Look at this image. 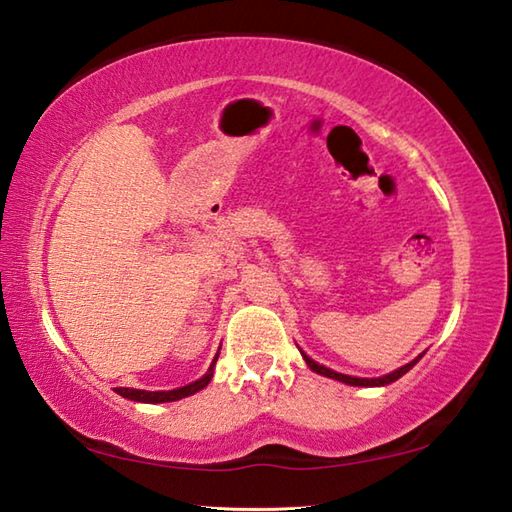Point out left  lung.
Segmentation results:
<instances>
[{
  "label": "left lung",
  "instance_id": "left-lung-1",
  "mask_svg": "<svg viewBox=\"0 0 512 512\" xmlns=\"http://www.w3.org/2000/svg\"><path fill=\"white\" fill-rule=\"evenodd\" d=\"M302 355H304V353H302ZM304 359H306V364H308V368H310V370H315V373L324 375V377L337 379V382H344V384H350V386H386V384H393V382H397V379L402 377V375H406L408 370L413 368V366L419 362V359H422V355H419L417 359H413V362H410V364H406V366H402V368H397L395 373H388V375H384V377H377V379H362V377L342 375V373H335V370H330V368H326V366H319L317 362H313V359L306 357V355H304Z\"/></svg>",
  "mask_w": 512,
  "mask_h": 512
}]
</instances>
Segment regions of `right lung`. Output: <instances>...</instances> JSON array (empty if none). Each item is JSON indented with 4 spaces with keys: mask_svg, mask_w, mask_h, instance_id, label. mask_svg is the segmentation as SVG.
Wrapping results in <instances>:
<instances>
[{
    "mask_svg": "<svg viewBox=\"0 0 512 512\" xmlns=\"http://www.w3.org/2000/svg\"><path fill=\"white\" fill-rule=\"evenodd\" d=\"M215 362H217V357H215ZM215 362L210 364V370H208V373H206L202 379H197V382L188 384V386H184V388H177V390H153V393H150V390H135V388H115V393L126 397V399H133V402H142V404L177 402V399L188 397V395H195L197 390H202V388L208 386L210 377H213V366H215Z\"/></svg>",
    "mask_w": 512,
    "mask_h": 512,
    "instance_id": "1",
    "label": "right lung"
}]
</instances>
